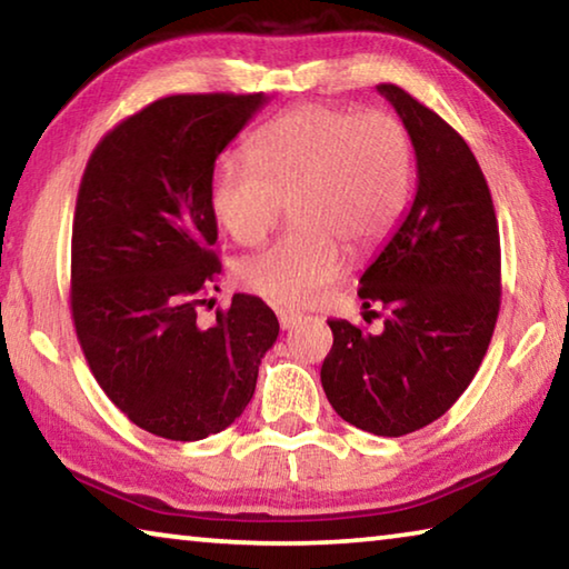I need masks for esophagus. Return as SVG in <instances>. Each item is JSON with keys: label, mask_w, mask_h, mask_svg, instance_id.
<instances>
[{"label": "esophagus", "mask_w": 569, "mask_h": 569, "mask_svg": "<svg viewBox=\"0 0 569 569\" xmlns=\"http://www.w3.org/2000/svg\"><path fill=\"white\" fill-rule=\"evenodd\" d=\"M301 321V313H293V311H286V308H281L278 311V323H281V329H293V326Z\"/></svg>", "instance_id": "obj_1"}]
</instances>
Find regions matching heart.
<instances>
[{"instance_id": "obj_1", "label": "heart", "mask_w": 569, "mask_h": 569, "mask_svg": "<svg viewBox=\"0 0 569 569\" xmlns=\"http://www.w3.org/2000/svg\"><path fill=\"white\" fill-rule=\"evenodd\" d=\"M411 140L389 110L353 112L303 104L250 142V160L226 158L210 200L218 223L240 246H256L281 223L293 230L236 266L246 291L281 306H306L343 273L346 250L371 256L387 243L411 192Z\"/></svg>"}]
</instances>
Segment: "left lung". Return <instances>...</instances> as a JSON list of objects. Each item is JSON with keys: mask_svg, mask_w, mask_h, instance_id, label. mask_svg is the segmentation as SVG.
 <instances>
[{"mask_svg": "<svg viewBox=\"0 0 569 569\" xmlns=\"http://www.w3.org/2000/svg\"><path fill=\"white\" fill-rule=\"evenodd\" d=\"M377 90L411 138L417 196L361 276L359 298L383 319L381 333L329 321L321 383L343 421L403 437L447 413L475 379L499 313L502 253L492 192L465 138L397 84Z\"/></svg>", "mask_w": 569, "mask_h": 569, "instance_id": "1", "label": "left lung"}]
</instances>
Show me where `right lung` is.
Wrapping results in <instances>:
<instances>
[{
    "instance_id": "1",
    "label": "right lung",
    "mask_w": 569,
    "mask_h": 569,
    "mask_svg": "<svg viewBox=\"0 0 569 569\" xmlns=\"http://www.w3.org/2000/svg\"><path fill=\"white\" fill-rule=\"evenodd\" d=\"M263 102V92L150 102L98 142L77 192V341L114 407L162 439L230 427L276 343V313L256 296L236 293L208 329L198 323L220 273L216 160Z\"/></svg>"
}]
</instances>
